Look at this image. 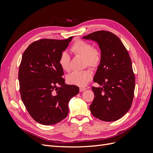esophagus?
Returning <instances> with one entry per match:
<instances>
[{
	"label": "esophagus",
	"instance_id": "1",
	"mask_svg": "<svg viewBox=\"0 0 153 153\" xmlns=\"http://www.w3.org/2000/svg\"><path fill=\"white\" fill-rule=\"evenodd\" d=\"M86 89H87L86 88H84V87H80V92H83V91H85Z\"/></svg>",
	"mask_w": 153,
	"mask_h": 153
}]
</instances>
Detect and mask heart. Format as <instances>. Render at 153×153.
I'll return each mask as SVG.
<instances>
[{
	"instance_id": "obj_1",
	"label": "heart",
	"mask_w": 153,
	"mask_h": 153,
	"mask_svg": "<svg viewBox=\"0 0 153 153\" xmlns=\"http://www.w3.org/2000/svg\"><path fill=\"white\" fill-rule=\"evenodd\" d=\"M71 52L76 55L82 57L84 66H89L92 68L98 67L101 62V55L100 51L93 48L92 45L82 40L76 41L71 47ZM70 57L67 52L61 53L59 58V64L64 71L69 70ZM92 78V73L89 69H85L81 71H74L68 75L66 80L68 84L79 87H84Z\"/></svg>"
}]
</instances>
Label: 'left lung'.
I'll use <instances>...</instances> for the list:
<instances>
[{"mask_svg":"<svg viewBox=\"0 0 153 153\" xmlns=\"http://www.w3.org/2000/svg\"><path fill=\"white\" fill-rule=\"evenodd\" d=\"M82 38L96 41L101 55L93 80L102 87H92L94 98L91 112L101 121H117L130 108L135 91L129 53L118 37L108 31H96Z\"/></svg>","mask_w":153,"mask_h":153,"instance_id":"left-lung-1","label":"left lung"}]
</instances>
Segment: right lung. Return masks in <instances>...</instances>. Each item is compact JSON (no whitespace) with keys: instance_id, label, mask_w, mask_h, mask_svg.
<instances>
[{"instance_id":"1","label":"right lung","mask_w":153,"mask_h":153,"mask_svg":"<svg viewBox=\"0 0 153 153\" xmlns=\"http://www.w3.org/2000/svg\"><path fill=\"white\" fill-rule=\"evenodd\" d=\"M72 38L37 41L23 53L18 72L21 98L30 116L41 124L65 119L69 100L79 92L78 87L65 84L59 64L60 55Z\"/></svg>"}]
</instances>
